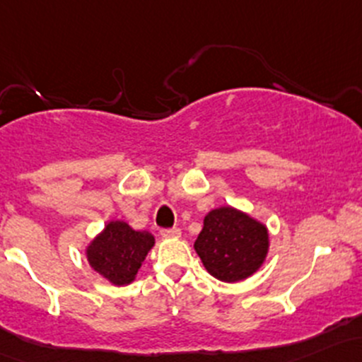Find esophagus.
Returning <instances> with one entry per match:
<instances>
[{
    "label": "esophagus",
    "mask_w": 362,
    "mask_h": 362,
    "mask_svg": "<svg viewBox=\"0 0 362 362\" xmlns=\"http://www.w3.org/2000/svg\"><path fill=\"white\" fill-rule=\"evenodd\" d=\"M160 233L161 237H165V239H178V237L182 235L180 228H163Z\"/></svg>",
    "instance_id": "obj_1"
}]
</instances>
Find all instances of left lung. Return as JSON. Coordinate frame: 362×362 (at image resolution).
I'll use <instances>...</instances> for the list:
<instances>
[{
  "instance_id": "left-lung-1",
  "label": "left lung",
  "mask_w": 362,
  "mask_h": 362,
  "mask_svg": "<svg viewBox=\"0 0 362 362\" xmlns=\"http://www.w3.org/2000/svg\"><path fill=\"white\" fill-rule=\"evenodd\" d=\"M268 247V228L232 206L206 214L204 226L194 242L209 275L228 284L256 273L264 263Z\"/></svg>"
}]
</instances>
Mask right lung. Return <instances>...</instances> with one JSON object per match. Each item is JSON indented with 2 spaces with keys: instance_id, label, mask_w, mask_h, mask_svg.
Segmentation results:
<instances>
[{
  "instance_id": "right-lung-1",
  "label": "right lung",
  "mask_w": 362,
  "mask_h": 362,
  "mask_svg": "<svg viewBox=\"0 0 362 362\" xmlns=\"http://www.w3.org/2000/svg\"><path fill=\"white\" fill-rule=\"evenodd\" d=\"M154 237L149 232L134 230L125 221H110L101 233L87 245L90 268L113 285H129L153 249Z\"/></svg>"
}]
</instances>
